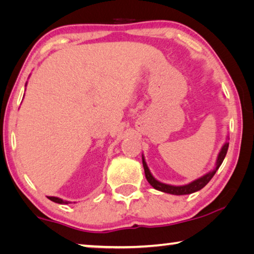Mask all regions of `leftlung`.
<instances>
[{
	"mask_svg": "<svg viewBox=\"0 0 254 254\" xmlns=\"http://www.w3.org/2000/svg\"><path fill=\"white\" fill-rule=\"evenodd\" d=\"M229 139V135L226 136V141L225 143L222 145V148L220 150V152L217 154L216 158V162H215V167L214 169H212L208 173H206L205 175L201 176V177L197 178L195 180H192L189 184L186 185H182V186H175V185H169V184H165L161 183L157 180L156 178L153 177L151 171H150L149 167L145 162L144 156L142 154V163H143V168H144V174H145V178H147L148 183L151 185V186L157 189V190H160L162 192H167V194H171V195H188V194H192V192H196L200 190L201 188H204L206 185L209 183V180L213 178V176L215 175V173L220 168L223 160L226 156L227 149H229V142H227Z\"/></svg>",
	"mask_w": 254,
	"mask_h": 254,
	"instance_id": "obj_1",
	"label": "left lung"
}]
</instances>
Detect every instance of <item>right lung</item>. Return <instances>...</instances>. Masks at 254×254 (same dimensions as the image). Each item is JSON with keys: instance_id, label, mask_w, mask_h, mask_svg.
<instances>
[{"instance_id": "add662e5", "label": "right lung", "mask_w": 254, "mask_h": 254, "mask_svg": "<svg viewBox=\"0 0 254 254\" xmlns=\"http://www.w3.org/2000/svg\"><path fill=\"white\" fill-rule=\"evenodd\" d=\"M25 86H27V83H25ZM48 198H49L50 200L55 201V203H57V204H64V205H67V204H69V203H70V201H68V200H64V199H62V198H59V197L48 196Z\"/></svg>"}]
</instances>
